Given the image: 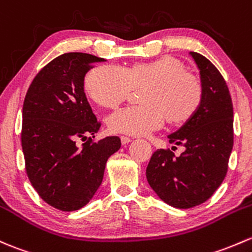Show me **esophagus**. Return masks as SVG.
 I'll return each mask as SVG.
<instances>
[{
  "label": "esophagus",
  "mask_w": 252,
  "mask_h": 252,
  "mask_svg": "<svg viewBox=\"0 0 252 252\" xmlns=\"http://www.w3.org/2000/svg\"><path fill=\"white\" fill-rule=\"evenodd\" d=\"M121 141H122V145H126L129 144V142H131V139L126 136H121Z\"/></svg>",
  "instance_id": "obj_1"
}]
</instances>
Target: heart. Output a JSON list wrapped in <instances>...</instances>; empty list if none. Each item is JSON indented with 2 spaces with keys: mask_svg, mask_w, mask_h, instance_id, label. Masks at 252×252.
Returning a JSON list of instances; mask_svg holds the SVG:
<instances>
[{
  "mask_svg": "<svg viewBox=\"0 0 252 252\" xmlns=\"http://www.w3.org/2000/svg\"><path fill=\"white\" fill-rule=\"evenodd\" d=\"M142 105H130L115 111L107 118L111 131L147 135L158 130L165 118L182 122L197 111L203 97L202 81L171 58L135 63L126 68L101 65L87 73L84 87L89 96L104 107L123 101L134 87L145 86Z\"/></svg>",
  "mask_w": 252,
  "mask_h": 252,
  "instance_id": "heart-1",
  "label": "heart"
}]
</instances>
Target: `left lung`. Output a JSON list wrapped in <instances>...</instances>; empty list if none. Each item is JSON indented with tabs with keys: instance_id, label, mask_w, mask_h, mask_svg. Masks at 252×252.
Wrapping results in <instances>:
<instances>
[{
	"instance_id": "8db88e82",
	"label": "left lung",
	"mask_w": 252,
	"mask_h": 252,
	"mask_svg": "<svg viewBox=\"0 0 252 252\" xmlns=\"http://www.w3.org/2000/svg\"><path fill=\"white\" fill-rule=\"evenodd\" d=\"M199 70L203 97L197 111L173 134L171 144L185 151L175 157L170 150H157L146 177L163 202L189 209L206 202L223 181L233 148V105L228 87L205 57L189 52Z\"/></svg>"
}]
</instances>
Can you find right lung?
<instances>
[{
	"label": "right lung",
	"mask_w": 252,
	"mask_h": 252,
	"mask_svg": "<svg viewBox=\"0 0 252 252\" xmlns=\"http://www.w3.org/2000/svg\"><path fill=\"white\" fill-rule=\"evenodd\" d=\"M102 58L66 53L44 66L23 106L21 146L29 180L39 197L62 211L79 210L99 189L106 161L121 148L118 136L97 142L100 123L84 93V77ZM78 139H87L78 146Z\"/></svg>",
	"instance_id": "1"
}]
</instances>
